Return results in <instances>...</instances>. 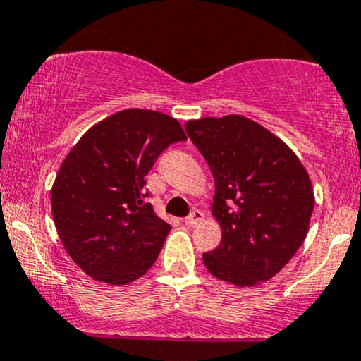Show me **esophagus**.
<instances>
[{
    "mask_svg": "<svg viewBox=\"0 0 361 361\" xmlns=\"http://www.w3.org/2000/svg\"><path fill=\"white\" fill-rule=\"evenodd\" d=\"M203 220V214L200 210H193L192 214H190L188 216H186L185 219V224L186 225H190V227H193V225H197V224H200Z\"/></svg>",
    "mask_w": 361,
    "mask_h": 361,
    "instance_id": "34e87169",
    "label": "esophagus"
}]
</instances>
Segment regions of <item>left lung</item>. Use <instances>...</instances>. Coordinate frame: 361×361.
<instances>
[{"instance_id": "left-lung-1", "label": "left lung", "mask_w": 361, "mask_h": 361, "mask_svg": "<svg viewBox=\"0 0 361 361\" xmlns=\"http://www.w3.org/2000/svg\"><path fill=\"white\" fill-rule=\"evenodd\" d=\"M215 180L212 214L222 227L203 254L212 276L237 288L274 277L307 235L314 208L311 180L290 147L244 116L186 123Z\"/></svg>"}]
</instances>
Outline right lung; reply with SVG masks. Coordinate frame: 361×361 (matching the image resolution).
<instances>
[{"mask_svg":"<svg viewBox=\"0 0 361 361\" xmlns=\"http://www.w3.org/2000/svg\"><path fill=\"white\" fill-rule=\"evenodd\" d=\"M185 139L173 117L126 109L92 126L63 159L51 214L65 250L92 279L129 284L154 264L171 225L146 203V175Z\"/></svg>","mask_w":361,"mask_h":361,"instance_id":"obj_1","label":"right lung"}]
</instances>
